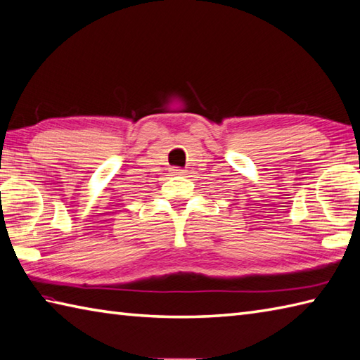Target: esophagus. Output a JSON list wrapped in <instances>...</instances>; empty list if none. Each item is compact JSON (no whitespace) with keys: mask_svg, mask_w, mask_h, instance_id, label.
I'll use <instances>...</instances> for the list:
<instances>
[{"mask_svg":"<svg viewBox=\"0 0 360 360\" xmlns=\"http://www.w3.org/2000/svg\"><path fill=\"white\" fill-rule=\"evenodd\" d=\"M172 172H173L174 174H178V176H182V174H184V173H186L184 170H181V168H178V167H174V168H172Z\"/></svg>","mask_w":360,"mask_h":360,"instance_id":"1","label":"esophagus"}]
</instances>
